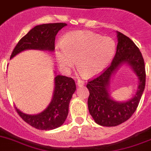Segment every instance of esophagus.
Masks as SVG:
<instances>
[{
	"label": "esophagus",
	"mask_w": 151,
	"mask_h": 151,
	"mask_svg": "<svg viewBox=\"0 0 151 151\" xmlns=\"http://www.w3.org/2000/svg\"><path fill=\"white\" fill-rule=\"evenodd\" d=\"M77 85H78V86H83V85H85V81H83V80H80V79H78L77 80Z\"/></svg>",
	"instance_id": "obj_1"
}]
</instances>
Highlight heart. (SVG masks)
Here are the masks:
<instances>
[{
  "instance_id": "b5f03b06",
  "label": "heart",
  "mask_w": 151,
  "mask_h": 151,
  "mask_svg": "<svg viewBox=\"0 0 151 151\" xmlns=\"http://www.w3.org/2000/svg\"><path fill=\"white\" fill-rule=\"evenodd\" d=\"M114 40L91 31L78 30L68 33L56 47L55 55L60 68L70 73L76 63L80 72L93 76L106 69L114 58Z\"/></svg>"
}]
</instances>
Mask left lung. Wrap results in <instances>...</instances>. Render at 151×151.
<instances>
[{
  "label": "left lung",
  "mask_w": 151,
  "mask_h": 151,
  "mask_svg": "<svg viewBox=\"0 0 151 151\" xmlns=\"http://www.w3.org/2000/svg\"><path fill=\"white\" fill-rule=\"evenodd\" d=\"M117 45L115 56L110 66L99 76L87 85L90 95L88 99L89 112L95 122L104 127H116L131 117L139 106L145 87V61L139 48L128 37L117 31ZM132 67L139 79L137 93L131 100L117 102L110 98L108 86L110 77L122 64Z\"/></svg>",
  "instance_id": "obj_1"
}]
</instances>
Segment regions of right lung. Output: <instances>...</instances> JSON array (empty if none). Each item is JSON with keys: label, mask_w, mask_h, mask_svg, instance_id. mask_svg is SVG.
<instances>
[{"label": "right lung", "mask_w": 151, "mask_h": 151, "mask_svg": "<svg viewBox=\"0 0 151 151\" xmlns=\"http://www.w3.org/2000/svg\"><path fill=\"white\" fill-rule=\"evenodd\" d=\"M66 23H50L35 26L21 39L12 51L10 59L27 49L53 52L55 37ZM76 87L72 78L58 75L55 78L53 97L48 107L35 115L22 112L16 107L19 115L29 125L41 130H50L60 127L68 115L69 104Z\"/></svg>", "instance_id": "add662e5"}]
</instances>
